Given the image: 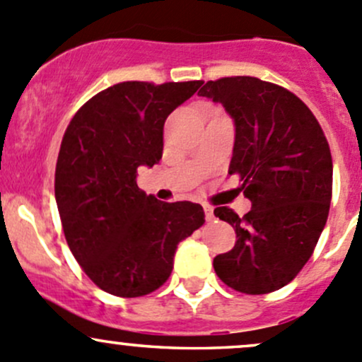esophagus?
Returning <instances> with one entry per match:
<instances>
[{
    "mask_svg": "<svg viewBox=\"0 0 362 362\" xmlns=\"http://www.w3.org/2000/svg\"><path fill=\"white\" fill-rule=\"evenodd\" d=\"M204 212H206L207 221H212V219H214V209L211 206H204Z\"/></svg>",
    "mask_w": 362,
    "mask_h": 362,
    "instance_id": "1",
    "label": "esophagus"
}]
</instances>
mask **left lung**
I'll list each match as a JSON object with an SVG mask.
<instances>
[{
    "instance_id": "left-lung-1",
    "label": "left lung",
    "mask_w": 362,
    "mask_h": 362,
    "mask_svg": "<svg viewBox=\"0 0 362 362\" xmlns=\"http://www.w3.org/2000/svg\"><path fill=\"white\" fill-rule=\"evenodd\" d=\"M199 95L223 104L235 125L230 174L251 211L214 216L235 228L232 251L214 258L218 277L235 291L267 294L293 281L314 252L331 204L329 144L307 104L252 76L207 81Z\"/></svg>"
}]
</instances>
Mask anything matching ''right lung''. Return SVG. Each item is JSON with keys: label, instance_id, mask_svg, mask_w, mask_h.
I'll use <instances>...</instances> for the list:
<instances>
[{"label": "right lung", "instance_id": "obj_1", "mask_svg": "<svg viewBox=\"0 0 362 362\" xmlns=\"http://www.w3.org/2000/svg\"><path fill=\"white\" fill-rule=\"evenodd\" d=\"M202 81H124L83 104L66 129L55 167L62 230L85 274L122 298L169 279L177 244L204 225L200 204L160 202L137 186V169L163 151V124Z\"/></svg>", "mask_w": 362, "mask_h": 362}]
</instances>
